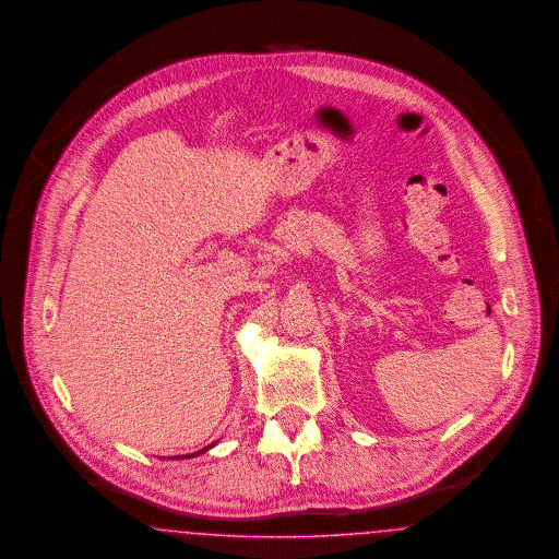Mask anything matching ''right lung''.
<instances>
[{
  "label": "right lung",
  "instance_id": "obj_1",
  "mask_svg": "<svg viewBox=\"0 0 559 559\" xmlns=\"http://www.w3.org/2000/svg\"><path fill=\"white\" fill-rule=\"evenodd\" d=\"M201 451H205V449H201ZM200 453V451H198ZM198 453H189V455H177V457H193V455H198Z\"/></svg>",
  "mask_w": 559,
  "mask_h": 559
}]
</instances>
